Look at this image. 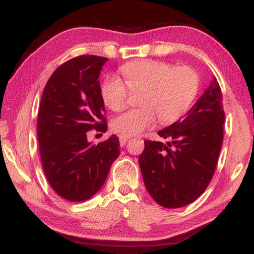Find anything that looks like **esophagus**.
Here are the masks:
<instances>
[{"mask_svg":"<svg viewBox=\"0 0 254 254\" xmlns=\"http://www.w3.org/2000/svg\"><path fill=\"white\" fill-rule=\"evenodd\" d=\"M119 139H120V144H121V147H124V145H126V143L127 142V140L130 139V136L121 134V135L119 136Z\"/></svg>","mask_w":254,"mask_h":254,"instance_id":"esophagus-1","label":"esophagus"}]
</instances>
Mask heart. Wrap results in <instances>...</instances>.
Wrapping results in <instances>:
<instances>
[{
	"label": "heart",
	"instance_id": "b5f03b06",
	"mask_svg": "<svg viewBox=\"0 0 254 254\" xmlns=\"http://www.w3.org/2000/svg\"><path fill=\"white\" fill-rule=\"evenodd\" d=\"M122 81L118 77L106 79L102 86V100L113 112L127 105L131 93L142 92L141 109L131 110L112 122V128L123 135L139 134L152 127L159 119L170 126L184 117L199 87V77L190 67H177L158 60H137L121 67Z\"/></svg>",
	"mask_w": 254,
	"mask_h": 254
}]
</instances>
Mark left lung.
<instances>
[{
    "label": "left lung",
    "mask_w": 254,
    "mask_h": 254,
    "mask_svg": "<svg viewBox=\"0 0 254 254\" xmlns=\"http://www.w3.org/2000/svg\"><path fill=\"white\" fill-rule=\"evenodd\" d=\"M217 79L188 112L186 118L159 131L167 144L144 141L139 158L145 188L159 205L179 208L203 194L220 157L225 121Z\"/></svg>",
    "instance_id": "left-lung-1"
}]
</instances>
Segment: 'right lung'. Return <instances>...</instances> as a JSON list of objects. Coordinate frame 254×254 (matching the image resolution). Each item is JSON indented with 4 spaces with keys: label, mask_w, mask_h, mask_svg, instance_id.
Listing matches in <instances>:
<instances>
[{
    "label": "right lung",
    "mask_w": 254,
    "mask_h": 254,
    "mask_svg": "<svg viewBox=\"0 0 254 254\" xmlns=\"http://www.w3.org/2000/svg\"><path fill=\"white\" fill-rule=\"evenodd\" d=\"M107 58L83 55L60 65L42 93L37 134L47 179L57 194L84 201L100 190L120 154L113 134L96 145L87 132L107 130L98 76Z\"/></svg>",
    "instance_id": "1"
}]
</instances>
